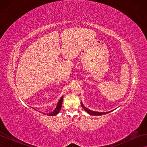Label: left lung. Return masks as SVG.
<instances>
[{"label":"left lung","instance_id":"1","mask_svg":"<svg viewBox=\"0 0 147 147\" xmlns=\"http://www.w3.org/2000/svg\"><path fill=\"white\" fill-rule=\"evenodd\" d=\"M81 105H82V108L86 111V112L88 113H89L90 115H104V114H106V113H110V112H112V111H110V112H94V111H92V110H90V109H88L86 107H84V105H83V103H82V102H81Z\"/></svg>","mask_w":147,"mask_h":147}]
</instances>
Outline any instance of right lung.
<instances>
[{
    "mask_svg": "<svg viewBox=\"0 0 147 147\" xmlns=\"http://www.w3.org/2000/svg\"><path fill=\"white\" fill-rule=\"evenodd\" d=\"M63 96H62L61 97L60 100H59L58 103H57V105L56 106V107L55 108V109L50 113H46V115H48V116H55V115H56L57 113H58L61 109L62 104H63Z\"/></svg>",
    "mask_w": 147,
    "mask_h": 147,
    "instance_id": "right-lung-1",
    "label": "right lung"
}]
</instances>
